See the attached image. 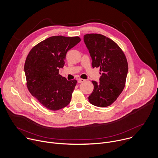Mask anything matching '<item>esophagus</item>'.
I'll list each match as a JSON object with an SVG mask.
<instances>
[{
	"instance_id": "esophagus-1",
	"label": "esophagus",
	"mask_w": 158,
	"mask_h": 158,
	"mask_svg": "<svg viewBox=\"0 0 158 158\" xmlns=\"http://www.w3.org/2000/svg\"><path fill=\"white\" fill-rule=\"evenodd\" d=\"M85 80V79H77V82L78 83H81V82H84Z\"/></svg>"
}]
</instances>
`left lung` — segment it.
<instances>
[{"label":"left lung","mask_w":158,"mask_h":158,"mask_svg":"<svg viewBox=\"0 0 158 158\" xmlns=\"http://www.w3.org/2000/svg\"><path fill=\"white\" fill-rule=\"evenodd\" d=\"M84 41L93 60V67H99L101 74L99 83L92 81L94 90L89 101L98 107L109 106L124 88L128 72L126 57L115 42L103 35L85 34Z\"/></svg>","instance_id":"1"}]
</instances>
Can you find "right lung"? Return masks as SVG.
Here are the masks:
<instances>
[{
    "instance_id": "right-lung-1",
    "label": "right lung",
    "mask_w": 158,
    "mask_h": 158,
    "mask_svg": "<svg viewBox=\"0 0 158 158\" xmlns=\"http://www.w3.org/2000/svg\"><path fill=\"white\" fill-rule=\"evenodd\" d=\"M81 41L79 37H50L29 52L24 65L27 86L31 94L45 107L57 110L68 105L77 83L59 74L66 54Z\"/></svg>"
}]
</instances>
